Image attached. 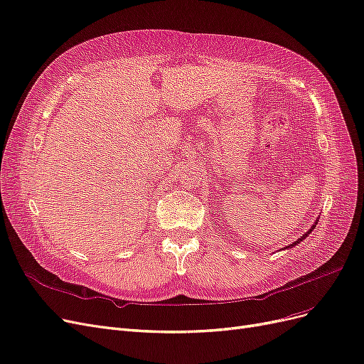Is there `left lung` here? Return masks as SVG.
I'll use <instances>...</instances> for the list:
<instances>
[{
  "label": "left lung",
  "mask_w": 364,
  "mask_h": 364,
  "mask_svg": "<svg viewBox=\"0 0 364 364\" xmlns=\"http://www.w3.org/2000/svg\"><path fill=\"white\" fill-rule=\"evenodd\" d=\"M313 228H314V227H313ZM313 228H311V230H310V231H307V234H304V236H302V237H301V239H298V242H295V243H291V245H290V246H287V248H291V246H295V245H296V243H299V242H301V240H302V239H306V237H307V236H309V234H310V232H311V231H313Z\"/></svg>",
  "instance_id": "left-lung-1"
}]
</instances>
